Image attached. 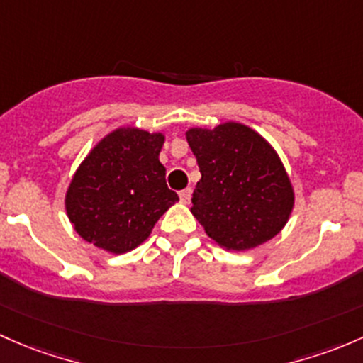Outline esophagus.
<instances>
[{
    "label": "esophagus",
    "instance_id": "obj_1",
    "mask_svg": "<svg viewBox=\"0 0 363 363\" xmlns=\"http://www.w3.org/2000/svg\"><path fill=\"white\" fill-rule=\"evenodd\" d=\"M190 197H192V190H190V189H183V190H180V199H182V203L189 204V203H190Z\"/></svg>",
    "mask_w": 363,
    "mask_h": 363
}]
</instances>
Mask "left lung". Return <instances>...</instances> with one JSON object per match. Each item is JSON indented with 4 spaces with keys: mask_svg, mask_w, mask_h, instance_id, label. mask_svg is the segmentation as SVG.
<instances>
[{
    "mask_svg": "<svg viewBox=\"0 0 363 363\" xmlns=\"http://www.w3.org/2000/svg\"><path fill=\"white\" fill-rule=\"evenodd\" d=\"M199 164L192 215L227 250H250L274 238L294 208L289 174L274 148L250 127L227 122L186 130Z\"/></svg>",
    "mask_w": 363,
    "mask_h": 363,
    "instance_id": "left-lung-1",
    "label": "left lung"
}]
</instances>
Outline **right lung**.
Here are the masks:
<instances>
[{"label": "right lung", "instance_id": "right-lung-1", "mask_svg": "<svg viewBox=\"0 0 363 363\" xmlns=\"http://www.w3.org/2000/svg\"><path fill=\"white\" fill-rule=\"evenodd\" d=\"M162 145L160 133L125 127L103 138L80 164L66 194V211L85 241L125 253L150 236L178 201L159 160Z\"/></svg>", "mask_w": 363, "mask_h": 363}]
</instances>
